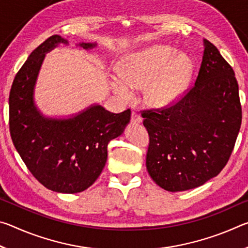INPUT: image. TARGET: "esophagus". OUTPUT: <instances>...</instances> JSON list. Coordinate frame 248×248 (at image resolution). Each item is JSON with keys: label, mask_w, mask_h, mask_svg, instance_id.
Segmentation results:
<instances>
[{"label": "esophagus", "mask_w": 248, "mask_h": 248, "mask_svg": "<svg viewBox=\"0 0 248 248\" xmlns=\"http://www.w3.org/2000/svg\"><path fill=\"white\" fill-rule=\"evenodd\" d=\"M131 121H132L133 124H141V123H142V118H141L140 115L138 114L137 111H132Z\"/></svg>", "instance_id": "esophagus-1"}]
</instances>
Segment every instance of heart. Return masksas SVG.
Segmentation results:
<instances>
[{"mask_svg":"<svg viewBox=\"0 0 248 248\" xmlns=\"http://www.w3.org/2000/svg\"><path fill=\"white\" fill-rule=\"evenodd\" d=\"M164 45H154L123 59L119 77L111 78L117 94L129 99L132 90L146 85L145 97L155 106L176 102L189 83L192 73L190 58Z\"/></svg>","mask_w":248,"mask_h":248,"instance_id":"obj_1","label":"heart"}]
</instances>
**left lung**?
<instances>
[{"label":"left lung","mask_w":248,"mask_h":248,"mask_svg":"<svg viewBox=\"0 0 248 248\" xmlns=\"http://www.w3.org/2000/svg\"><path fill=\"white\" fill-rule=\"evenodd\" d=\"M204 50L194 85L174 104L142 110L150 143L146 169L159 187L185 191L224 169L242 124L235 73L215 45Z\"/></svg>","instance_id":"obj_1"}]
</instances>
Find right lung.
I'll return each instance as SVG.
<instances>
[{
    "label": "right lung",
    "mask_w": 248,
    "mask_h": 248,
    "mask_svg": "<svg viewBox=\"0 0 248 248\" xmlns=\"http://www.w3.org/2000/svg\"><path fill=\"white\" fill-rule=\"evenodd\" d=\"M58 44L68 45V40L49 37L16 73L8 98V124L15 148L33 177L50 190L77 194L102 174L108 143L124 132L131 110L114 114L97 105L70 119L45 118L33 104L32 92L45 52ZM79 46L89 49L96 45Z\"/></svg>",
    "instance_id": "obj_1"
}]
</instances>
